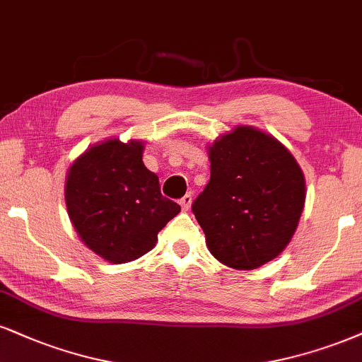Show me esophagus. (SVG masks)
Listing matches in <instances>:
<instances>
[{
    "label": "esophagus",
    "instance_id": "obj_1",
    "mask_svg": "<svg viewBox=\"0 0 362 362\" xmlns=\"http://www.w3.org/2000/svg\"><path fill=\"white\" fill-rule=\"evenodd\" d=\"M191 203H193V196H191L189 193H188V194H185V196H182V198L180 199L181 208L185 209V211H188L189 206H191Z\"/></svg>",
    "mask_w": 362,
    "mask_h": 362
}]
</instances>
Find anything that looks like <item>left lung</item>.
Segmentation results:
<instances>
[{
	"label": "left lung",
	"mask_w": 362,
	"mask_h": 362,
	"mask_svg": "<svg viewBox=\"0 0 362 362\" xmlns=\"http://www.w3.org/2000/svg\"><path fill=\"white\" fill-rule=\"evenodd\" d=\"M211 176L193 203L211 255L253 270L284 252L304 211V173L272 134L238 126L208 146Z\"/></svg>",
	"instance_id": "1"
}]
</instances>
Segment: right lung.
<instances>
[{
    "label": "right lung",
    "instance_id": "right-lung-1",
    "mask_svg": "<svg viewBox=\"0 0 362 362\" xmlns=\"http://www.w3.org/2000/svg\"><path fill=\"white\" fill-rule=\"evenodd\" d=\"M144 142L119 137L88 147L69 168L65 204L75 231L110 263H127L156 247L181 206L160 194L159 177L142 163Z\"/></svg>",
    "mask_w": 362,
    "mask_h": 362
}]
</instances>
